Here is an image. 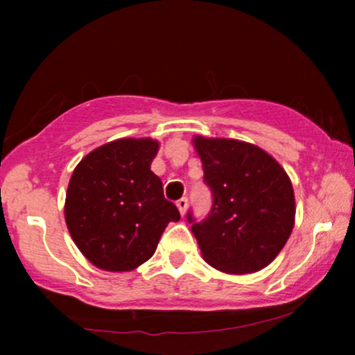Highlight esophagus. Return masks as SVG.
<instances>
[{
  "label": "esophagus",
  "mask_w": 355,
  "mask_h": 355,
  "mask_svg": "<svg viewBox=\"0 0 355 355\" xmlns=\"http://www.w3.org/2000/svg\"><path fill=\"white\" fill-rule=\"evenodd\" d=\"M177 207H178V210H180V214H182V215H185L187 207H189V198H187V197H182L180 200L177 202Z\"/></svg>",
  "instance_id": "1"
}]
</instances>
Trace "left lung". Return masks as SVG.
I'll return each mask as SVG.
<instances>
[{
  "mask_svg": "<svg viewBox=\"0 0 355 355\" xmlns=\"http://www.w3.org/2000/svg\"><path fill=\"white\" fill-rule=\"evenodd\" d=\"M211 209L197 222L187 214L203 259L227 274H254L279 255L295 222L288 175L247 141L195 137Z\"/></svg>",
  "mask_w": 355,
  "mask_h": 355,
  "instance_id": "left-lung-1",
  "label": "left lung"
}]
</instances>
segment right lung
<instances>
[{
  "mask_svg": "<svg viewBox=\"0 0 355 355\" xmlns=\"http://www.w3.org/2000/svg\"><path fill=\"white\" fill-rule=\"evenodd\" d=\"M152 138H121L89 152L73 170L64 220L76 247L101 270L128 272L155 254L180 211L150 170Z\"/></svg>",
  "mask_w": 355,
  "mask_h": 355,
  "instance_id": "add662e5",
  "label": "right lung"
}]
</instances>
